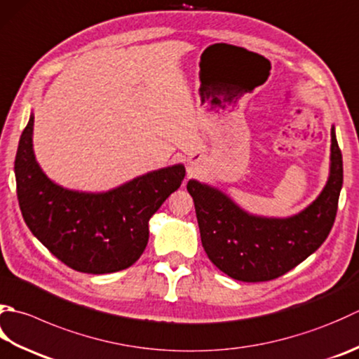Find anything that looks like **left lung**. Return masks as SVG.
Here are the masks:
<instances>
[{"label": "left lung", "mask_w": 359, "mask_h": 359, "mask_svg": "<svg viewBox=\"0 0 359 359\" xmlns=\"http://www.w3.org/2000/svg\"><path fill=\"white\" fill-rule=\"evenodd\" d=\"M342 188V154L332 128L328 180L300 213L266 217L245 212L226 193L188 180L202 248L217 269L240 282H268L318 250L333 227Z\"/></svg>", "instance_id": "obj_1"}]
</instances>
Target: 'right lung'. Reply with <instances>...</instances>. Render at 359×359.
Instances as JSON below:
<instances>
[{
    "label": "right lung",
    "mask_w": 359,
    "mask_h": 359,
    "mask_svg": "<svg viewBox=\"0 0 359 359\" xmlns=\"http://www.w3.org/2000/svg\"><path fill=\"white\" fill-rule=\"evenodd\" d=\"M34 115L20 137L15 157L17 196L32 235L65 263L86 273L128 269L149 240V219L182 185V163L146 172L102 193L55 184L35 160Z\"/></svg>",
    "instance_id": "obj_1"
}]
</instances>
